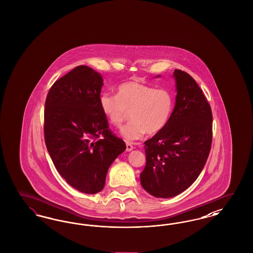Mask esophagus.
Returning <instances> with one entry per match:
<instances>
[{"mask_svg": "<svg viewBox=\"0 0 253 253\" xmlns=\"http://www.w3.org/2000/svg\"><path fill=\"white\" fill-rule=\"evenodd\" d=\"M133 149V146L131 143H126V151L127 152H131Z\"/></svg>", "mask_w": 253, "mask_h": 253, "instance_id": "34e87169", "label": "esophagus"}]
</instances>
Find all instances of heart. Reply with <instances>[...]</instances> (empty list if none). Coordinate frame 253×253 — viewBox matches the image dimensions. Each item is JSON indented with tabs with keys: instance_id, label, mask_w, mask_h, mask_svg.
<instances>
[{
	"instance_id": "1",
	"label": "heart",
	"mask_w": 253,
	"mask_h": 253,
	"mask_svg": "<svg viewBox=\"0 0 253 253\" xmlns=\"http://www.w3.org/2000/svg\"><path fill=\"white\" fill-rule=\"evenodd\" d=\"M99 108L108 121L119 127L131 112V120L121 128L122 137L129 142L140 139L148 132L162 131L171 117L174 99L166 88H158L138 82H128L119 86L118 95L102 93Z\"/></svg>"
}]
</instances>
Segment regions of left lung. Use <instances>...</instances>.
I'll return each instance as SVG.
<instances>
[{"mask_svg": "<svg viewBox=\"0 0 253 253\" xmlns=\"http://www.w3.org/2000/svg\"><path fill=\"white\" fill-rule=\"evenodd\" d=\"M172 77L175 105L166 127L145 141L140 173L143 189L158 198L176 196L197 179L212 140L211 109L202 90L188 73L175 69Z\"/></svg>", "mask_w": 253, "mask_h": 253, "instance_id": "1", "label": "left lung"}]
</instances>
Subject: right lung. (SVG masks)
<instances>
[{"mask_svg": "<svg viewBox=\"0 0 253 253\" xmlns=\"http://www.w3.org/2000/svg\"><path fill=\"white\" fill-rule=\"evenodd\" d=\"M103 79L80 65L49 90L44 109V139L60 175L82 193H99L111 164L126 145L109 130L99 108Z\"/></svg>", "mask_w": 253, "mask_h": 253, "instance_id": "add662e5", "label": "right lung"}]
</instances>
